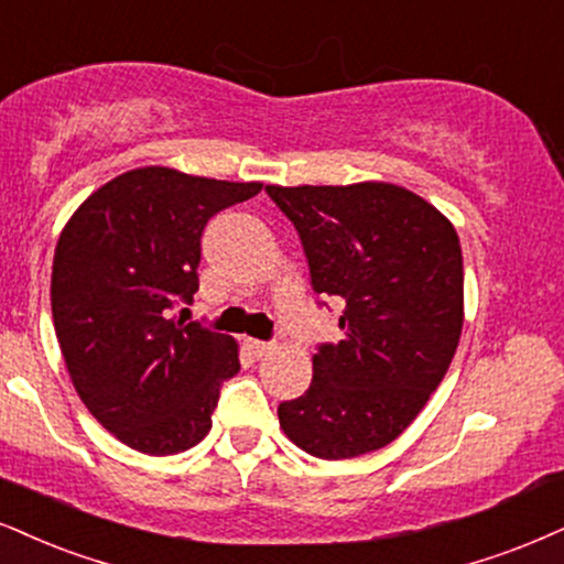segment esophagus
Returning a JSON list of instances; mask_svg holds the SVG:
<instances>
[{
    "label": "esophagus",
    "instance_id": "34e87169",
    "mask_svg": "<svg viewBox=\"0 0 564 564\" xmlns=\"http://www.w3.org/2000/svg\"><path fill=\"white\" fill-rule=\"evenodd\" d=\"M246 345H248V350L253 352L256 358H263V356H267V352L271 350V347H274L271 343H263V339H248Z\"/></svg>",
    "mask_w": 564,
    "mask_h": 564
}]
</instances>
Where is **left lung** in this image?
I'll use <instances>...</instances> for the list:
<instances>
[{
  "label": "left lung",
  "instance_id": "obj_1",
  "mask_svg": "<svg viewBox=\"0 0 564 564\" xmlns=\"http://www.w3.org/2000/svg\"><path fill=\"white\" fill-rule=\"evenodd\" d=\"M293 221L318 295L345 303L305 394L276 408L297 447L345 460L387 447L440 387L460 343L463 253L455 227L405 187L267 185Z\"/></svg>",
  "mask_w": 564,
  "mask_h": 564
}]
</instances>
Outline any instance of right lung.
<instances>
[{
	"label": "right lung",
	"mask_w": 564,
	"mask_h": 564,
	"mask_svg": "<svg viewBox=\"0 0 564 564\" xmlns=\"http://www.w3.org/2000/svg\"><path fill=\"white\" fill-rule=\"evenodd\" d=\"M261 183L143 166L83 200L62 229L52 316L69 379L96 421L145 455L191 449L240 371L232 337L175 318L198 293L200 235Z\"/></svg>",
	"instance_id": "add662e5"
}]
</instances>
